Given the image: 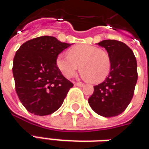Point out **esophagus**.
Here are the masks:
<instances>
[{
  "label": "esophagus",
  "mask_w": 149,
  "mask_h": 149,
  "mask_svg": "<svg viewBox=\"0 0 149 149\" xmlns=\"http://www.w3.org/2000/svg\"><path fill=\"white\" fill-rule=\"evenodd\" d=\"M75 85H77L78 87H84V84H82V83H75Z\"/></svg>",
  "instance_id": "esophagus-1"
}]
</instances>
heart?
I'll return each instance as SVG.
<instances>
[{
  "label": "heart",
  "instance_id": "obj_1",
  "mask_svg": "<svg viewBox=\"0 0 149 149\" xmlns=\"http://www.w3.org/2000/svg\"><path fill=\"white\" fill-rule=\"evenodd\" d=\"M56 65L66 78L72 77L80 65L81 77L98 84L109 76L112 62L109 53L103 49L89 45H79L68 49V55L59 54Z\"/></svg>",
  "mask_w": 149,
  "mask_h": 149
}]
</instances>
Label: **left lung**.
I'll return each mask as SVG.
<instances>
[{"label": "left lung", "mask_w": 149, "mask_h": 149, "mask_svg": "<svg viewBox=\"0 0 149 149\" xmlns=\"http://www.w3.org/2000/svg\"><path fill=\"white\" fill-rule=\"evenodd\" d=\"M98 45L107 50L112 66L105 81L94 86L88 104L97 114L112 117L124 112L132 99L138 77L136 59L121 41L104 40Z\"/></svg>", "instance_id": "obj_1"}]
</instances>
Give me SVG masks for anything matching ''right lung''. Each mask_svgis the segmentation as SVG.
I'll return each instance as SVG.
<instances>
[{
	"label": "right lung",
	"instance_id": "right-lung-1",
	"mask_svg": "<svg viewBox=\"0 0 149 149\" xmlns=\"http://www.w3.org/2000/svg\"><path fill=\"white\" fill-rule=\"evenodd\" d=\"M70 45L54 37L43 36L26 41L16 52L13 65L15 88L31 113L46 116L56 112L73 86L56 65L57 56Z\"/></svg>",
	"mask_w": 149,
	"mask_h": 149
}]
</instances>
